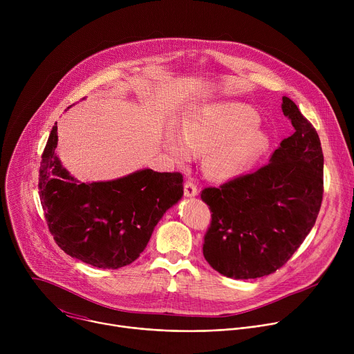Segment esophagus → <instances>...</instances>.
<instances>
[{
    "instance_id": "esophagus-1",
    "label": "esophagus",
    "mask_w": 354,
    "mask_h": 354,
    "mask_svg": "<svg viewBox=\"0 0 354 354\" xmlns=\"http://www.w3.org/2000/svg\"><path fill=\"white\" fill-rule=\"evenodd\" d=\"M197 194V185L193 179H187L185 183V196L186 197H193Z\"/></svg>"
}]
</instances>
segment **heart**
Masks as SVG:
<instances>
[{
	"instance_id": "heart-1",
	"label": "heart",
	"mask_w": 354,
	"mask_h": 354,
	"mask_svg": "<svg viewBox=\"0 0 354 354\" xmlns=\"http://www.w3.org/2000/svg\"><path fill=\"white\" fill-rule=\"evenodd\" d=\"M259 115L241 102H212L192 109L183 119V133L167 136V148L183 164L193 154L206 158V172L216 179L236 176L254 164L269 145L258 127Z\"/></svg>"
}]
</instances>
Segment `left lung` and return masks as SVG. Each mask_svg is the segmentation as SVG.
I'll list each match as a JSON object with an SVG mask.
<instances>
[{
	"instance_id": "8db88e82",
	"label": "left lung",
	"mask_w": 354,
	"mask_h": 354,
	"mask_svg": "<svg viewBox=\"0 0 354 354\" xmlns=\"http://www.w3.org/2000/svg\"><path fill=\"white\" fill-rule=\"evenodd\" d=\"M294 133L268 165L220 187L201 190L212 214L203 255L231 279H257L280 269L313 230L324 196V154L314 126L283 96Z\"/></svg>"
}]
</instances>
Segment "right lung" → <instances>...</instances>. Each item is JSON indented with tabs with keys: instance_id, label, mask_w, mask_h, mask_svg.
<instances>
[{
	"instance_id": "obj_1",
	"label": "right lung",
	"mask_w": 354,
	"mask_h": 354,
	"mask_svg": "<svg viewBox=\"0 0 354 354\" xmlns=\"http://www.w3.org/2000/svg\"><path fill=\"white\" fill-rule=\"evenodd\" d=\"M57 123L39 169V196L56 243L67 255L99 269L134 262L165 212L183 196L179 172L141 169L127 176L81 183L56 156Z\"/></svg>"
}]
</instances>
